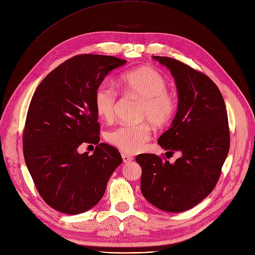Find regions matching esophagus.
Segmentation results:
<instances>
[{
    "mask_svg": "<svg viewBox=\"0 0 255 255\" xmlns=\"http://www.w3.org/2000/svg\"><path fill=\"white\" fill-rule=\"evenodd\" d=\"M121 155H123V160H124L125 163H130L132 160H134V159H132V157H131L130 155H128V154L123 153Z\"/></svg>",
    "mask_w": 255,
    "mask_h": 255,
    "instance_id": "obj_1",
    "label": "esophagus"
}]
</instances>
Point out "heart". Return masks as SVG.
Returning <instances> with one entry per match:
<instances>
[{
  "label": "heart",
  "mask_w": 255,
  "mask_h": 255,
  "mask_svg": "<svg viewBox=\"0 0 255 255\" xmlns=\"http://www.w3.org/2000/svg\"><path fill=\"white\" fill-rule=\"evenodd\" d=\"M126 93L140 100L138 119L146 120L154 128H162L170 124L177 111L176 95L167 90L168 82L163 75L150 67L129 70L120 79ZM118 105V93L110 83L104 82L94 93V106L98 115L106 121L114 118ZM151 137L147 123L124 124L106 135L109 144L126 153H136L143 149Z\"/></svg>",
  "instance_id": "obj_1"
}]
</instances>
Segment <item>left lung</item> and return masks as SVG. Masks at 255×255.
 <instances>
[{
    "mask_svg": "<svg viewBox=\"0 0 255 255\" xmlns=\"http://www.w3.org/2000/svg\"><path fill=\"white\" fill-rule=\"evenodd\" d=\"M152 58L170 70L178 93L176 115L157 143L181 156L171 164L151 153L137 155L141 192L157 209L185 212L207 197L220 177L230 142L227 112L208 76L172 58Z\"/></svg>",
    "mask_w": 255,
    "mask_h": 255,
    "instance_id": "left-lung-1",
    "label": "left lung"
}]
</instances>
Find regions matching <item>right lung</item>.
I'll list each match as a JSON object with an SVG mask.
<instances>
[{
    "label": "right lung",
    "instance_id": "obj_1",
    "mask_svg": "<svg viewBox=\"0 0 255 255\" xmlns=\"http://www.w3.org/2000/svg\"><path fill=\"white\" fill-rule=\"evenodd\" d=\"M126 63L113 56H75L51 71L33 95L23 156L36 189L56 211L77 215L92 209L123 163L115 147L99 143L94 93L109 72ZM83 142L97 145L91 156L77 152Z\"/></svg>",
    "mask_w": 255,
    "mask_h": 255
}]
</instances>
